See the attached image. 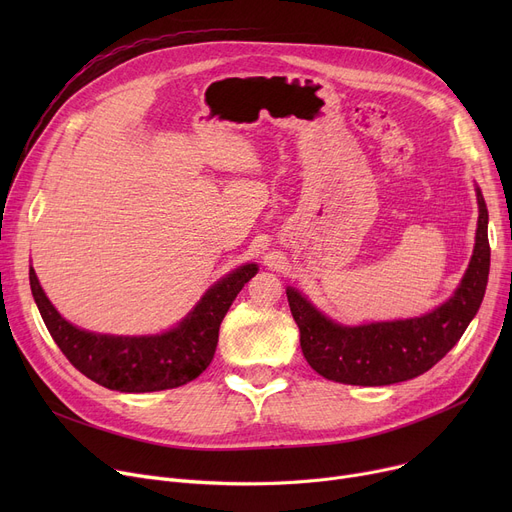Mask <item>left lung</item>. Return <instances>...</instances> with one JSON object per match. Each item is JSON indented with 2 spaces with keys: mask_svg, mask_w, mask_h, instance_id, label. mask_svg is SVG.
I'll list each match as a JSON object with an SVG mask.
<instances>
[{
  "mask_svg": "<svg viewBox=\"0 0 512 512\" xmlns=\"http://www.w3.org/2000/svg\"><path fill=\"white\" fill-rule=\"evenodd\" d=\"M475 247L452 297L419 317L344 326L321 313L303 292L286 286L290 313L301 332L307 363L326 380L353 386H390L432 369L461 340L479 311L490 274L488 207L479 186Z\"/></svg>",
  "mask_w": 512,
  "mask_h": 512,
  "instance_id": "1",
  "label": "left lung"
}]
</instances>
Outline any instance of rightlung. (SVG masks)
I'll use <instances>...</instances> for the list:
<instances>
[{"label":"right lung","mask_w":512,"mask_h":512,"mask_svg":"<svg viewBox=\"0 0 512 512\" xmlns=\"http://www.w3.org/2000/svg\"><path fill=\"white\" fill-rule=\"evenodd\" d=\"M257 272V263L236 267L209 286L174 328L147 336H114L78 328L51 305L33 267L29 280L51 338L80 373L118 392H157L193 382L209 367L224 315Z\"/></svg>","instance_id":"right-lung-1"}]
</instances>
